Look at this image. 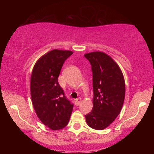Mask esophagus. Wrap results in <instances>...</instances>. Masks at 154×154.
<instances>
[{
  "label": "esophagus",
  "mask_w": 154,
  "mask_h": 154,
  "mask_svg": "<svg viewBox=\"0 0 154 154\" xmlns=\"http://www.w3.org/2000/svg\"><path fill=\"white\" fill-rule=\"evenodd\" d=\"M81 101H82V98H77L76 100H75V105L76 106H78L80 104V103H81Z\"/></svg>",
  "instance_id": "esophagus-1"
}]
</instances>
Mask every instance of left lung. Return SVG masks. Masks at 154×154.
Returning a JSON list of instances; mask_svg holds the SVG:
<instances>
[{"mask_svg":"<svg viewBox=\"0 0 154 154\" xmlns=\"http://www.w3.org/2000/svg\"><path fill=\"white\" fill-rule=\"evenodd\" d=\"M84 56L92 65L93 108L85 116L87 124L95 130L107 128L120 113L125 98V81L118 64L107 54L93 51Z\"/></svg>","mask_w":154,"mask_h":154,"instance_id":"left-lung-1","label":"left lung"}]
</instances>
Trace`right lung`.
Wrapping results in <instances>:
<instances>
[{"label":"right lung","mask_w":154,"mask_h":154,"mask_svg":"<svg viewBox=\"0 0 154 154\" xmlns=\"http://www.w3.org/2000/svg\"><path fill=\"white\" fill-rule=\"evenodd\" d=\"M72 54L69 50L49 51L36 61L31 75L30 95L34 109L41 122L53 130L66 126L73 108L58 82L62 65Z\"/></svg>","instance_id":"1"}]
</instances>
